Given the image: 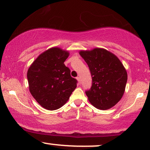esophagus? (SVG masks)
<instances>
[{
    "mask_svg": "<svg viewBox=\"0 0 150 150\" xmlns=\"http://www.w3.org/2000/svg\"><path fill=\"white\" fill-rule=\"evenodd\" d=\"M76 79H77L78 82H79V84H81V78H80L79 76V77H76Z\"/></svg>",
    "mask_w": 150,
    "mask_h": 150,
    "instance_id": "esophagus-1",
    "label": "esophagus"
}]
</instances>
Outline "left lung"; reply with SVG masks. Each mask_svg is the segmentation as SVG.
Segmentation results:
<instances>
[{
	"label": "left lung",
	"mask_w": 150,
	"mask_h": 150,
	"mask_svg": "<svg viewBox=\"0 0 150 150\" xmlns=\"http://www.w3.org/2000/svg\"><path fill=\"white\" fill-rule=\"evenodd\" d=\"M81 56L89 66L92 85L85 91L92 105L100 110L114 106L124 93L128 75L120 59L103 48L81 50Z\"/></svg>",
	"instance_id": "obj_1"
}]
</instances>
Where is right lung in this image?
I'll list each match as a JSON object with an SVG mask.
<instances>
[{"instance_id":"obj_1","label":"right lung","mask_w":150,"mask_h":150,"mask_svg":"<svg viewBox=\"0 0 150 150\" xmlns=\"http://www.w3.org/2000/svg\"><path fill=\"white\" fill-rule=\"evenodd\" d=\"M68 56L67 51L54 47L42 53L28 69L30 93L47 110L64 105L77 86V80L64 64Z\"/></svg>"}]
</instances>
